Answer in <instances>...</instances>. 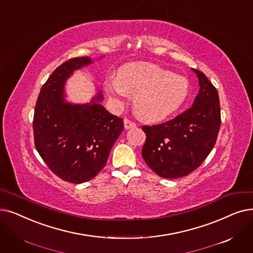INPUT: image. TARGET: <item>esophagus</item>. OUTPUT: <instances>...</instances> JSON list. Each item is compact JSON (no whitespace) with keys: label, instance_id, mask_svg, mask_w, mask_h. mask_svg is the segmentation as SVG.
Segmentation results:
<instances>
[{"label":"esophagus","instance_id":"obj_1","mask_svg":"<svg viewBox=\"0 0 253 253\" xmlns=\"http://www.w3.org/2000/svg\"><path fill=\"white\" fill-rule=\"evenodd\" d=\"M124 127L126 130L130 129V128H134V127H136V123L132 122V121L129 119H124Z\"/></svg>","mask_w":253,"mask_h":253}]
</instances>
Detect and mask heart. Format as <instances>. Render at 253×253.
I'll list each match as a JSON object with an SVG mask.
<instances>
[{
    "instance_id": "obj_1",
    "label": "heart",
    "mask_w": 253,
    "mask_h": 253,
    "mask_svg": "<svg viewBox=\"0 0 253 253\" xmlns=\"http://www.w3.org/2000/svg\"><path fill=\"white\" fill-rule=\"evenodd\" d=\"M104 89L117 102H122L128 93L134 95L136 113L151 122L177 112L189 94L187 80L149 64L125 66L118 76L105 81Z\"/></svg>"
}]
</instances>
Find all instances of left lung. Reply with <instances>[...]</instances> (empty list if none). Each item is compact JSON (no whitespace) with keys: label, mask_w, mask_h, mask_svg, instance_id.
Wrapping results in <instances>:
<instances>
[{"label":"left lung","mask_w":253,"mask_h":253,"mask_svg":"<svg viewBox=\"0 0 253 253\" xmlns=\"http://www.w3.org/2000/svg\"><path fill=\"white\" fill-rule=\"evenodd\" d=\"M192 70L200 84L192 106L166 123L141 127L147 135L141 156L162 178L177 179L195 170L214 148L220 129L216 87L202 71Z\"/></svg>","instance_id":"8db88e82"}]
</instances>
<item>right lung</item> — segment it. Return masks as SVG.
I'll use <instances>...</instances> for the list:
<instances>
[{
	"instance_id": "1",
	"label": "right lung",
	"mask_w": 253,
	"mask_h": 253,
	"mask_svg": "<svg viewBox=\"0 0 253 253\" xmlns=\"http://www.w3.org/2000/svg\"><path fill=\"white\" fill-rule=\"evenodd\" d=\"M91 63L89 57H79L60 65L41 87L33 120L39 155L60 179L74 184L90 181L105 167L124 129L123 119L99 103L101 93L86 104L65 101L66 80Z\"/></svg>"
}]
</instances>
